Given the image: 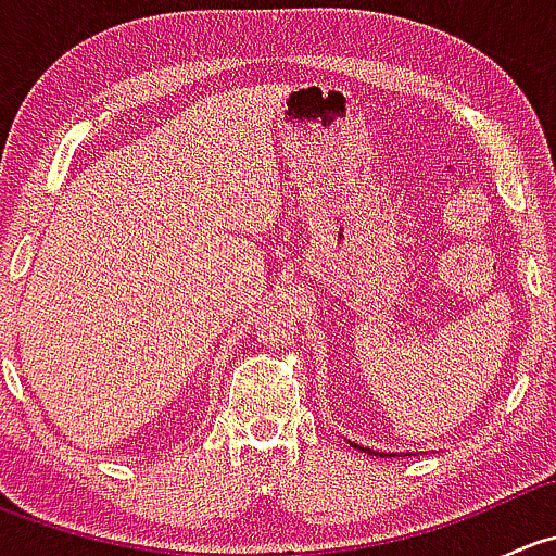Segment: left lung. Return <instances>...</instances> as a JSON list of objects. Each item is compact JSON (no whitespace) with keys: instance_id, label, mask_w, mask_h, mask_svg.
Segmentation results:
<instances>
[{"instance_id":"1","label":"left lung","mask_w":556,"mask_h":556,"mask_svg":"<svg viewBox=\"0 0 556 556\" xmlns=\"http://www.w3.org/2000/svg\"><path fill=\"white\" fill-rule=\"evenodd\" d=\"M352 446H357V450H363L368 454H377V457H412V452H377V450H368V446H361V444H352Z\"/></svg>"}]
</instances>
